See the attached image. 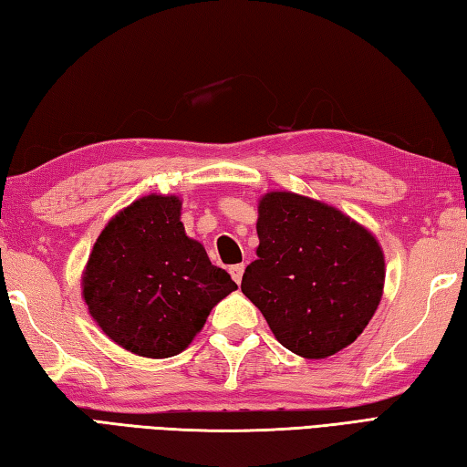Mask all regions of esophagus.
<instances>
[{
  "instance_id": "esophagus-1",
  "label": "esophagus",
  "mask_w": 467,
  "mask_h": 467,
  "mask_svg": "<svg viewBox=\"0 0 467 467\" xmlns=\"http://www.w3.org/2000/svg\"><path fill=\"white\" fill-rule=\"evenodd\" d=\"M244 270H245V264L242 262V264H234V266H230V275H232V278L235 280L237 285L242 283V276H244Z\"/></svg>"
}]
</instances>
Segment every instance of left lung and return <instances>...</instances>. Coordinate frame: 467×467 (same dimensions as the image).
Listing matches in <instances>:
<instances>
[{
  "label": "left lung",
  "instance_id": "8db88e82",
  "mask_svg": "<svg viewBox=\"0 0 467 467\" xmlns=\"http://www.w3.org/2000/svg\"><path fill=\"white\" fill-rule=\"evenodd\" d=\"M258 248L242 293L293 354L323 359L358 339L380 305L376 235L337 207L290 191L258 201Z\"/></svg>",
  "mask_w": 467,
  "mask_h": 467
}]
</instances>
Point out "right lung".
Wrapping results in <instances>:
<instances>
[{
	"instance_id": "add662e5",
	"label": "right lung",
	"mask_w": 467,
	"mask_h": 467,
	"mask_svg": "<svg viewBox=\"0 0 467 467\" xmlns=\"http://www.w3.org/2000/svg\"><path fill=\"white\" fill-rule=\"evenodd\" d=\"M177 195H146L113 215L85 264L89 315L119 348L171 358L189 348L211 309L237 288L184 234Z\"/></svg>"
}]
</instances>
